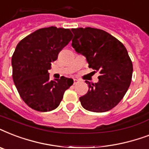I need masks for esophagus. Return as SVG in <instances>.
Instances as JSON below:
<instances>
[{"instance_id": "obj_1", "label": "esophagus", "mask_w": 149, "mask_h": 149, "mask_svg": "<svg viewBox=\"0 0 149 149\" xmlns=\"http://www.w3.org/2000/svg\"><path fill=\"white\" fill-rule=\"evenodd\" d=\"M78 83H79V80H78V79H73V84H78Z\"/></svg>"}]
</instances>
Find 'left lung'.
Instances as JSON below:
<instances>
[{"instance_id": "8db88e82", "label": "left lung", "mask_w": 149, "mask_h": 149, "mask_svg": "<svg viewBox=\"0 0 149 149\" xmlns=\"http://www.w3.org/2000/svg\"><path fill=\"white\" fill-rule=\"evenodd\" d=\"M72 46L85 56L89 67L99 71V81L88 84V92L79 97L82 107L92 112H105L122 100L132 81L133 65L125 45L104 30L72 29Z\"/></svg>"}]
</instances>
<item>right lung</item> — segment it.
<instances>
[{"label": "right lung", "mask_w": 149, "mask_h": 149, "mask_svg": "<svg viewBox=\"0 0 149 149\" xmlns=\"http://www.w3.org/2000/svg\"><path fill=\"white\" fill-rule=\"evenodd\" d=\"M72 38L70 29L52 26L34 31L16 46L11 58L13 80L31 108L41 112L55 110L73 84V79L64 77L50 80L48 72Z\"/></svg>", "instance_id": "right-lung-1"}]
</instances>
